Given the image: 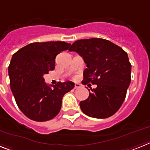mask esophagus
<instances>
[{
    "mask_svg": "<svg viewBox=\"0 0 150 150\" xmlns=\"http://www.w3.org/2000/svg\"><path fill=\"white\" fill-rule=\"evenodd\" d=\"M81 87V85H80V84H79V83H75V87H74V88H75V89H76V88H79Z\"/></svg>",
    "mask_w": 150,
    "mask_h": 150,
    "instance_id": "obj_1",
    "label": "esophagus"
}]
</instances>
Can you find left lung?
Wrapping results in <instances>:
<instances>
[{"label":"left lung","mask_w":150,"mask_h":150,"mask_svg":"<svg viewBox=\"0 0 150 150\" xmlns=\"http://www.w3.org/2000/svg\"><path fill=\"white\" fill-rule=\"evenodd\" d=\"M69 51L75 52L84 59L86 85H96L91 88L87 99L80 102L86 115L105 119L114 115L121 107L131 81V64L128 54L122 47L103 38H89L75 41Z\"/></svg>","instance_id":"left-lung-1"}]
</instances>
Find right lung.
I'll use <instances>...</instances> for the list:
<instances>
[{"instance_id":"right-lung-1","label":"right lung","mask_w":150,"mask_h":150,"mask_svg":"<svg viewBox=\"0 0 150 150\" xmlns=\"http://www.w3.org/2000/svg\"><path fill=\"white\" fill-rule=\"evenodd\" d=\"M70 45L64 41L34 42L12 56L8 67L11 89L18 108L31 120L45 122L55 117L64 95L75 86L70 81L47 86L43 78L54 69L57 54Z\"/></svg>"}]
</instances>
